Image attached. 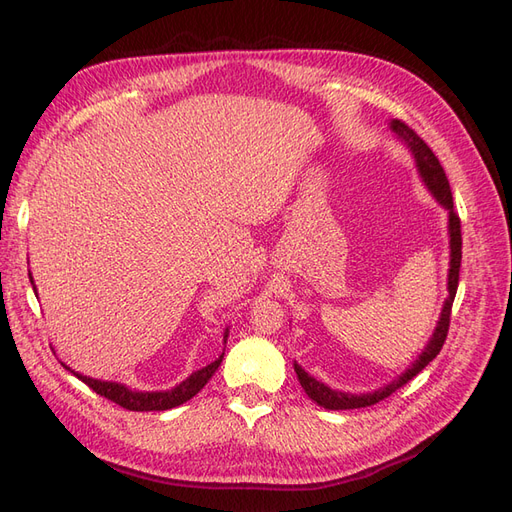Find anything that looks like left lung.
I'll return each instance as SVG.
<instances>
[{
	"mask_svg": "<svg viewBox=\"0 0 512 512\" xmlns=\"http://www.w3.org/2000/svg\"><path fill=\"white\" fill-rule=\"evenodd\" d=\"M389 128L397 138H401V143H406V147L412 151L418 175H421L423 183L427 185V190L433 194V198H436L438 203L448 211V247H451V262H448V284H446L448 297L444 299L436 329H433L429 342L425 344L423 352L418 354V359L404 371V374L397 376L393 382L380 386L378 391L359 393V395L335 391V389H331V386L316 380L314 376H309L307 371L297 361H294V371H297V378L303 386V391L307 393V397L316 401L318 406L327 408V410L367 408V406L378 404V401H382L384 397H389L391 393H395L399 386H404L408 380H412L418 374V371H423L433 359H436V356L442 350V346H444L448 324H451V307H453L455 294H457L459 267H461V222H459V215L453 209L451 185H448L446 173H444L440 160L436 158V153H433L427 147V143L423 141L421 136H418L412 128H408L406 123L399 121V119H393L389 123Z\"/></svg>",
	"mask_w": 512,
	"mask_h": 512,
	"instance_id": "obj_1",
	"label": "left lung"
}]
</instances>
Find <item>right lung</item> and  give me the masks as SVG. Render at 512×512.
<instances>
[{
  "mask_svg": "<svg viewBox=\"0 0 512 512\" xmlns=\"http://www.w3.org/2000/svg\"><path fill=\"white\" fill-rule=\"evenodd\" d=\"M29 282H32L34 292H36V297H38V290H36L32 273H29ZM226 339H228V327L224 331V344H226ZM222 359H224V352L213 363H209L203 369L194 371L192 376H188L183 382H179L177 386H173V389H168V391H134V389H130V386L121 384V382L96 380V378L83 376V374H79V371L70 369L66 363H61V365H64L68 371H72L76 378L83 380L89 386V389H94L98 395L115 401L117 406L126 408V410H132V412H151V410L177 408V406L185 404V401H188V399H192L211 380V376L215 374V371H218Z\"/></svg>",
  "mask_w": 512,
  "mask_h": 512,
  "instance_id": "1",
  "label": "right lung"
}]
</instances>
